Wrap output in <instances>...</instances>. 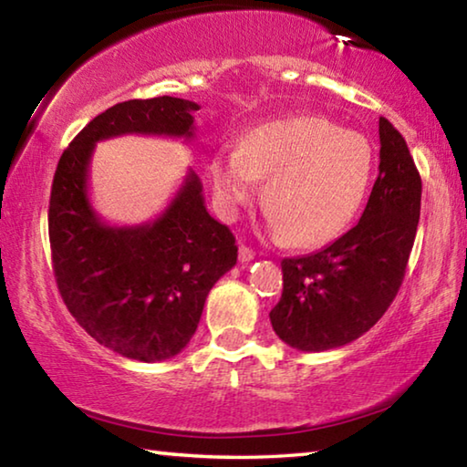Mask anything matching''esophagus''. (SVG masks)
Returning a JSON list of instances; mask_svg holds the SVG:
<instances>
[{"mask_svg":"<svg viewBox=\"0 0 467 467\" xmlns=\"http://www.w3.org/2000/svg\"><path fill=\"white\" fill-rule=\"evenodd\" d=\"M251 259H255V251L247 247V244H241V247H239V262L247 264V262H251Z\"/></svg>","mask_w":467,"mask_h":467,"instance_id":"obj_1","label":"esophagus"}]
</instances>
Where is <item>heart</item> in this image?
Masks as SVG:
<instances>
[{"instance_id":"b5f03b06","label":"heart","mask_w":467,"mask_h":467,"mask_svg":"<svg viewBox=\"0 0 467 467\" xmlns=\"http://www.w3.org/2000/svg\"><path fill=\"white\" fill-rule=\"evenodd\" d=\"M223 216L233 218L265 179L267 226L292 247H319L342 234L365 203L375 177L367 136L326 117H288L226 144L210 164Z\"/></svg>"}]
</instances>
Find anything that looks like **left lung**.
I'll use <instances>...</instances> for the list:
<instances>
[{
	"mask_svg": "<svg viewBox=\"0 0 467 467\" xmlns=\"http://www.w3.org/2000/svg\"><path fill=\"white\" fill-rule=\"evenodd\" d=\"M379 177L358 224L326 249L282 259L284 290L270 311L282 342L323 352L360 337L404 282L420 218L422 181L406 140L379 119Z\"/></svg>",
	"mask_w": 467,
	"mask_h": 467,
	"instance_id": "left-lung-1",
	"label": "left lung"
}]
</instances>
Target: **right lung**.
<instances>
[{"label": "right lung", "mask_w": 467, "mask_h": 467, "mask_svg": "<svg viewBox=\"0 0 467 467\" xmlns=\"http://www.w3.org/2000/svg\"><path fill=\"white\" fill-rule=\"evenodd\" d=\"M197 102L125 100L86 125L59 158L49 241L59 295L76 321L125 358L158 362L189 344L212 286L236 264L234 236L205 210L193 171L152 223L109 226L90 205L94 144L123 133L193 138Z\"/></svg>", "instance_id": "right-lung-1"}]
</instances>
